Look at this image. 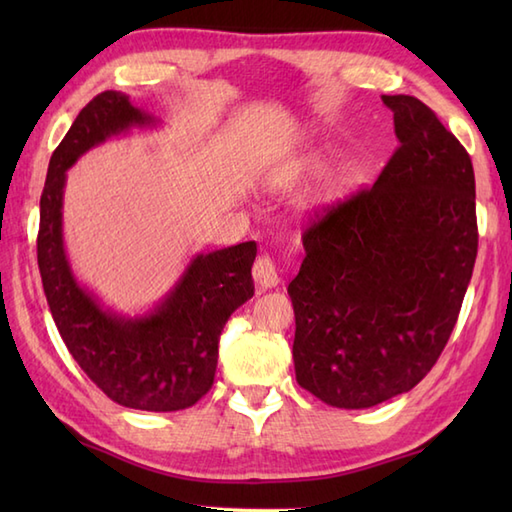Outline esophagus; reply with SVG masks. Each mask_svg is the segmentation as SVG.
Here are the masks:
<instances>
[{"instance_id": "obj_1", "label": "esophagus", "mask_w": 512, "mask_h": 512, "mask_svg": "<svg viewBox=\"0 0 512 512\" xmlns=\"http://www.w3.org/2000/svg\"><path fill=\"white\" fill-rule=\"evenodd\" d=\"M253 279H255V284L262 288H275L279 284V273H277L273 257L270 255L257 257V262L253 266Z\"/></svg>"}]
</instances>
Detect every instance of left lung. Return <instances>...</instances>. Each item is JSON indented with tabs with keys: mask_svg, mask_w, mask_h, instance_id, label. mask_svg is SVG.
Segmentation results:
<instances>
[{
	"mask_svg": "<svg viewBox=\"0 0 512 512\" xmlns=\"http://www.w3.org/2000/svg\"><path fill=\"white\" fill-rule=\"evenodd\" d=\"M383 103L400 147L372 189L306 228V259L288 286L297 383L339 409L374 407L431 372L477 257L466 149L413 96Z\"/></svg>",
	"mask_w": 512,
	"mask_h": 512,
	"instance_id": "1",
	"label": "left lung"
}]
</instances>
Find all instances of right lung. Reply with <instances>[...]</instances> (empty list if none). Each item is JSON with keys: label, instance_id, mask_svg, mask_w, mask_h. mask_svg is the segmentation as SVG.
<instances>
[{"label": "right lung", "instance_id": "obj_1", "mask_svg": "<svg viewBox=\"0 0 512 512\" xmlns=\"http://www.w3.org/2000/svg\"><path fill=\"white\" fill-rule=\"evenodd\" d=\"M158 118L107 90L83 107L54 149L41 193L37 262L52 319L72 358L107 398L129 409L178 411L211 389L228 317L255 295L257 244L198 253L154 310L112 312L74 277L63 244V189L85 151Z\"/></svg>", "mask_w": 512, "mask_h": 512}]
</instances>
